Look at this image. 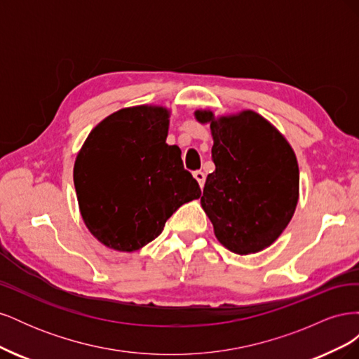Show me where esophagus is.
Segmentation results:
<instances>
[{"label": "esophagus", "mask_w": 359, "mask_h": 359, "mask_svg": "<svg viewBox=\"0 0 359 359\" xmlns=\"http://www.w3.org/2000/svg\"><path fill=\"white\" fill-rule=\"evenodd\" d=\"M193 177L196 178V181L199 182V186H201V189L203 187V184H205V173L202 172V170H196L193 173Z\"/></svg>", "instance_id": "obj_1"}]
</instances>
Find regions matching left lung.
Returning <instances> with one entry per match:
<instances>
[{
    "instance_id": "left-lung-1",
    "label": "left lung",
    "mask_w": 359,
    "mask_h": 359,
    "mask_svg": "<svg viewBox=\"0 0 359 359\" xmlns=\"http://www.w3.org/2000/svg\"><path fill=\"white\" fill-rule=\"evenodd\" d=\"M210 124L215 170L206 177L201 205L215 238L236 255L262 252L283 233L299 198L297 156L278 130L255 111L214 116Z\"/></svg>"
}]
</instances>
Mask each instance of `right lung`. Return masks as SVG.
Segmentation results:
<instances>
[{
  "label": "right lung",
  "instance_id": "1",
  "mask_svg": "<svg viewBox=\"0 0 359 359\" xmlns=\"http://www.w3.org/2000/svg\"><path fill=\"white\" fill-rule=\"evenodd\" d=\"M169 116L163 106L124 107L97 124L76 156L83 223L116 252L132 253L156 240L182 203L201 196L181 149L166 144Z\"/></svg>",
  "mask_w": 359,
  "mask_h": 359
}]
</instances>
